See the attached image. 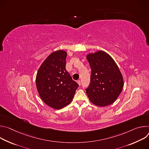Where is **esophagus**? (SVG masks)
I'll list each match as a JSON object with an SVG mask.
<instances>
[{
  "mask_svg": "<svg viewBox=\"0 0 149 149\" xmlns=\"http://www.w3.org/2000/svg\"><path fill=\"white\" fill-rule=\"evenodd\" d=\"M77 83L79 84V85H81V81H80V80H77Z\"/></svg>",
  "mask_w": 149,
  "mask_h": 149,
  "instance_id": "1",
  "label": "esophagus"
}]
</instances>
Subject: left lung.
Here are the masks:
<instances>
[{
	"instance_id": "8db88e82",
	"label": "left lung",
	"mask_w": 149,
	"mask_h": 149,
	"mask_svg": "<svg viewBox=\"0 0 149 149\" xmlns=\"http://www.w3.org/2000/svg\"><path fill=\"white\" fill-rule=\"evenodd\" d=\"M91 68V83L86 89L90 101L99 107L111 105L122 92L124 80L113 58L104 51L87 55Z\"/></svg>"
}]
</instances>
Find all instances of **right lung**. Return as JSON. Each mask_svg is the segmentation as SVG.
<instances>
[{"instance_id":"add662e5","label":"right lung","mask_w":149,"mask_h":149,"mask_svg":"<svg viewBox=\"0 0 149 149\" xmlns=\"http://www.w3.org/2000/svg\"><path fill=\"white\" fill-rule=\"evenodd\" d=\"M67 53L57 50L49 54L39 68L36 86L41 100L47 105L58 109L72 101L79 86L65 70Z\"/></svg>"}]
</instances>
